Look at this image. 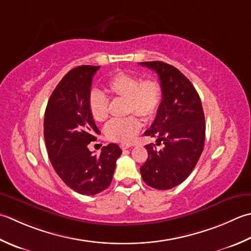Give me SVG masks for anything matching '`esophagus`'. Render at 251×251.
<instances>
[{
    "mask_svg": "<svg viewBox=\"0 0 251 251\" xmlns=\"http://www.w3.org/2000/svg\"><path fill=\"white\" fill-rule=\"evenodd\" d=\"M130 147H132L131 144H121V148H122L123 150L128 149V148H130Z\"/></svg>",
    "mask_w": 251,
    "mask_h": 251,
    "instance_id": "1",
    "label": "esophagus"
}]
</instances>
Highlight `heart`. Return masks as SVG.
Instances as JSON below:
<instances>
[{
	"mask_svg": "<svg viewBox=\"0 0 251 251\" xmlns=\"http://www.w3.org/2000/svg\"><path fill=\"white\" fill-rule=\"evenodd\" d=\"M104 91L111 97L124 98L126 112L136 113L145 119H151L156 114L163 98V90L158 80L153 78L141 80L138 76L123 72L107 80ZM88 107L92 119L98 123L104 122L109 116V100L99 91L90 93ZM140 128V120L131 114L110 122L105 128V137L111 141L127 144L135 138Z\"/></svg>",
	"mask_w": 251,
	"mask_h": 251,
	"instance_id": "b5f03b06",
	"label": "heart"
}]
</instances>
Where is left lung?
<instances>
[{
  "label": "left lung",
  "instance_id": "1",
  "mask_svg": "<svg viewBox=\"0 0 251 251\" xmlns=\"http://www.w3.org/2000/svg\"><path fill=\"white\" fill-rule=\"evenodd\" d=\"M140 65L158 74L163 90L162 103L146 136L155 137L163 149L147 145L148 159L141 177L152 188L168 190L188 177L202 153L205 137L203 109L193 83L177 68L164 62Z\"/></svg>",
  "mask_w": 251,
  "mask_h": 251
}]
</instances>
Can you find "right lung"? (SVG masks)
Wrapping results in <instances>:
<instances>
[{
  "instance_id": "right-lung-1",
  "label": "right lung",
  "mask_w": 251,
  "mask_h": 251,
  "mask_svg": "<svg viewBox=\"0 0 251 251\" xmlns=\"http://www.w3.org/2000/svg\"><path fill=\"white\" fill-rule=\"evenodd\" d=\"M100 66L73 68L49 99L44 114V140L53 169L68 187L93 196L109 187L122 150L116 144L103 147L100 155L88 145L100 135L88 107L92 78Z\"/></svg>"
}]
</instances>
